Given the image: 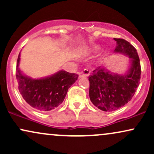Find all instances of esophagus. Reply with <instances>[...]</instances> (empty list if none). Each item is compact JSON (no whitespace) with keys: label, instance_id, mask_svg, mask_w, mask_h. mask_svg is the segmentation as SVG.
<instances>
[{"label":"esophagus","instance_id":"esophagus-1","mask_svg":"<svg viewBox=\"0 0 154 154\" xmlns=\"http://www.w3.org/2000/svg\"><path fill=\"white\" fill-rule=\"evenodd\" d=\"M90 75V71L87 69H85L84 70H82V72H80L79 73V77H87Z\"/></svg>","mask_w":154,"mask_h":154}]
</instances>
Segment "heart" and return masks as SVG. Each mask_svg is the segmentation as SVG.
Masks as SVG:
<instances>
[{"mask_svg":"<svg viewBox=\"0 0 154 154\" xmlns=\"http://www.w3.org/2000/svg\"><path fill=\"white\" fill-rule=\"evenodd\" d=\"M99 49H100L99 46H98V45H95V46H93V48H92L91 49V51H92V52L95 53V52H97V51H99Z\"/></svg>","mask_w":154,"mask_h":154,"instance_id":"obj_1","label":"heart"}]
</instances>
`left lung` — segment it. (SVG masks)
<instances>
[{
    "instance_id": "1",
    "label": "left lung",
    "mask_w": 154,
    "mask_h": 154,
    "mask_svg": "<svg viewBox=\"0 0 154 154\" xmlns=\"http://www.w3.org/2000/svg\"><path fill=\"white\" fill-rule=\"evenodd\" d=\"M116 42L114 52L129 56L131 66L124 75L111 73L99 66L90 75V99L95 106L103 111H114L132 99L140 84L141 67L137 51L129 42L114 38Z\"/></svg>"
}]
</instances>
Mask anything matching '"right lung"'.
I'll return each instance as SVG.
<instances>
[{
  "instance_id": "add662e5",
  "label": "right lung",
  "mask_w": 154,
  "mask_h": 154,
  "mask_svg": "<svg viewBox=\"0 0 154 154\" xmlns=\"http://www.w3.org/2000/svg\"><path fill=\"white\" fill-rule=\"evenodd\" d=\"M20 54L17 63V77L19 91L23 98L32 107L40 111L56 109L64 100L68 89L78 78V75L59 71L51 77L32 79L24 75L19 68Z\"/></svg>"
}]
</instances>
